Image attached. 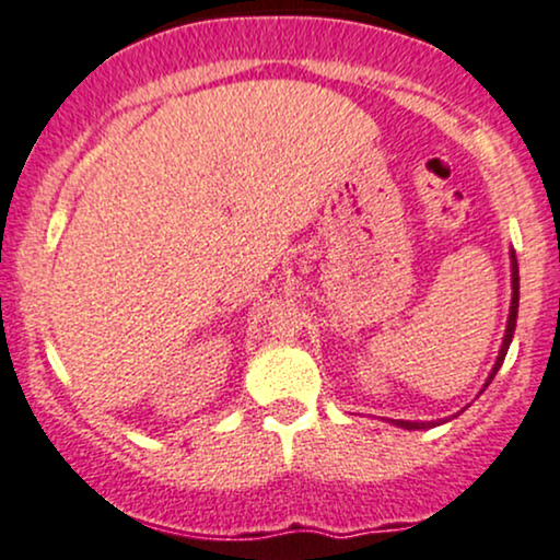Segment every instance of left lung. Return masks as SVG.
Wrapping results in <instances>:
<instances>
[{"label":"left lung","mask_w":560,"mask_h":560,"mask_svg":"<svg viewBox=\"0 0 560 560\" xmlns=\"http://www.w3.org/2000/svg\"><path fill=\"white\" fill-rule=\"evenodd\" d=\"M511 272H513V299H511V314H508V328H505V338H502V347H500V354H498V362H494V368H492V373H489V378H487V383H483V388L489 386V383H492V378L494 375H498V370H500V364H502V360H505V354H508V347H511V341H513V330H516V317H518V261H516V254H511ZM481 388V392H483ZM397 425L399 429H407V431H416V429H433V425H439V420L436 423H416V420H397Z\"/></svg>","instance_id":"obj_1"}]
</instances>
